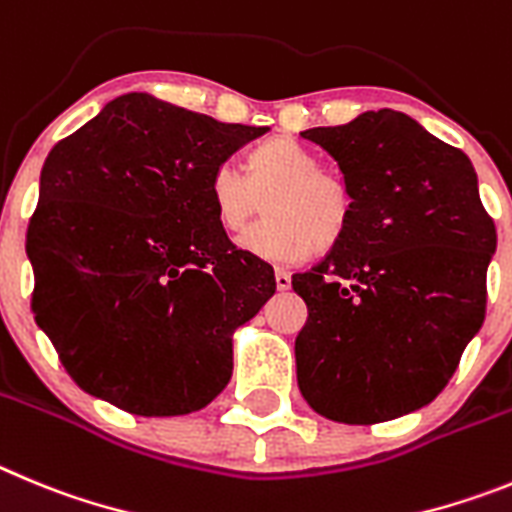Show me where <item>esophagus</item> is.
<instances>
[{"instance_id": "1", "label": "esophagus", "mask_w": 512, "mask_h": 512, "mask_svg": "<svg viewBox=\"0 0 512 512\" xmlns=\"http://www.w3.org/2000/svg\"><path fill=\"white\" fill-rule=\"evenodd\" d=\"M275 285H278V290H290L288 270H283V267H278V270H275Z\"/></svg>"}]
</instances>
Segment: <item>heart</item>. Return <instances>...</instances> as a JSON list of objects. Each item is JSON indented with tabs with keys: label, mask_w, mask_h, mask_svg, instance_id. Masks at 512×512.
<instances>
[{
	"label": "heart",
	"mask_w": 512,
	"mask_h": 512,
	"mask_svg": "<svg viewBox=\"0 0 512 512\" xmlns=\"http://www.w3.org/2000/svg\"><path fill=\"white\" fill-rule=\"evenodd\" d=\"M209 201L224 232H242L262 211L239 245L270 262H298L316 250H331L352 224V193L339 176L321 170V160L288 137L262 142L247 155L245 173L222 163L211 173Z\"/></svg>",
	"instance_id": "1"
}]
</instances>
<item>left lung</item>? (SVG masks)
I'll return each mask as SVG.
<instances>
[{
	"label": "left lung",
	"instance_id": "8db88e82",
	"mask_svg": "<svg viewBox=\"0 0 512 512\" xmlns=\"http://www.w3.org/2000/svg\"><path fill=\"white\" fill-rule=\"evenodd\" d=\"M303 140L352 193L339 245L293 275L308 321L296 336L298 388L339 423H380L428 405L480 331L497 232L467 155L393 109Z\"/></svg>",
	"mask_w": 512,
	"mask_h": 512
}]
</instances>
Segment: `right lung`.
Instances as JSON below:
<instances>
[{"instance_id":"add662e5","label":"right lung","mask_w":512,"mask_h":512,"mask_svg":"<svg viewBox=\"0 0 512 512\" xmlns=\"http://www.w3.org/2000/svg\"><path fill=\"white\" fill-rule=\"evenodd\" d=\"M265 132L135 91L50 150L32 313L78 388L135 416H186L227 388L234 331L275 275L219 227L209 181Z\"/></svg>"}]
</instances>
